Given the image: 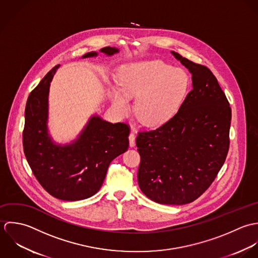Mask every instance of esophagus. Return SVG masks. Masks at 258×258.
<instances>
[{
    "mask_svg": "<svg viewBox=\"0 0 258 258\" xmlns=\"http://www.w3.org/2000/svg\"><path fill=\"white\" fill-rule=\"evenodd\" d=\"M128 140H130V147L134 148L136 145V136L134 133H131L128 136Z\"/></svg>",
    "mask_w": 258,
    "mask_h": 258,
    "instance_id": "esophagus-1",
    "label": "esophagus"
}]
</instances>
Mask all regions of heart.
<instances>
[{
	"label": "heart",
	"mask_w": 258,
	"mask_h": 258,
	"mask_svg": "<svg viewBox=\"0 0 258 258\" xmlns=\"http://www.w3.org/2000/svg\"><path fill=\"white\" fill-rule=\"evenodd\" d=\"M120 91L110 88L113 107L120 114L130 112V98H137L136 114L148 126L170 120L184 102L188 89V74L180 68L152 59L125 64L118 72Z\"/></svg>",
	"instance_id": "b5f03b06"
}]
</instances>
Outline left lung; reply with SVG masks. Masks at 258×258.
<instances>
[{
  "instance_id": "obj_1",
  "label": "left lung",
  "mask_w": 258,
  "mask_h": 258,
  "mask_svg": "<svg viewBox=\"0 0 258 258\" xmlns=\"http://www.w3.org/2000/svg\"><path fill=\"white\" fill-rule=\"evenodd\" d=\"M171 53L191 74L192 90L170 120L139 133L138 181L155 203L181 206L199 199L223 165L231 108L208 68Z\"/></svg>"
}]
</instances>
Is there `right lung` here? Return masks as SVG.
<instances>
[{"instance_id":"obj_1","label":"right lung","mask_w":258,"mask_h":258,"mask_svg":"<svg viewBox=\"0 0 258 258\" xmlns=\"http://www.w3.org/2000/svg\"><path fill=\"white\" fill-rule=\"evenodd\" d=\"M101 52L112 55L118 50L105 47ZM97 55L91 52L83 57ZM58 67L52 68L28 98L23 146L40 184L55 199L76 202L89 199L100 190L111 160L128 148L130 127L93 115L72 144L61 146L52 142L48 130L49 92Z\"/></svg>"}]
</instances>
